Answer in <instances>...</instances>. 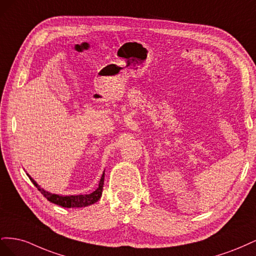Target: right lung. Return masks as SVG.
I'll return each instance as SVG.
<instances>
[{
    "instance_id": "add662e5",
    "label": "right lung",
    "mask_w": 256,
    "mask_h": 256,
    "mask_svg": "<svg viewBox=\"0 0 256 256\" xmlns=\"http://www.w3.org/2000/svg\"><path fill=\"white\" fill-rule=\"evenodd\" d=\"M30 180L34 184L35 187L40 190L42 196L47 198L48 200H50L51 203L56 204L58 206L62 207H67V208H74V207H85V206H88L96 203L97 200L100 198L102 194V189H104V173L102 176V180H100L99 186L98 188L90 193V194H80V196H58V194H52L50 192H47L46 190H44L42 188H40V186L36 184V182H34L33 178H30Z\"/></svg>"
}]
</instances>
